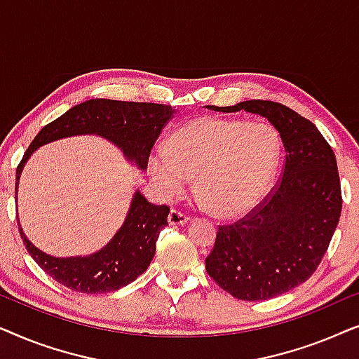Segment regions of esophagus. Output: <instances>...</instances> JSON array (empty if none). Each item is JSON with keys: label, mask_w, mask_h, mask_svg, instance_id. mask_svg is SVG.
Returning a JSON list of instances; mask_svg holds the SVG:
<instances>
[{"label": "esophagus", "mask_w": 359, "mask_h": 359, "mask_svg": "<svg viewBox=\"0 0 359 359\" xmlns=\"http://www.w3.org/2000/svg\"><path fill=\"white\" fill-rule=\"evenodd\" d=\"M188 215H184L181 210L178 209H171L170 214H168V222L170 225H183L188 222Z\"/></svg>", "instance_id": "1"}]
</instances>
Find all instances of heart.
<instances>
[{"instance_id": "heart-1", "label": "heart", "mask_w": 359, "mask_h": 359, "mask_svg": "<svg viewBox=\"0 0 359 359\" xmlns=\"http://www.w3.org/2000/svg\"><path fill=\"white\" fill-rule=\"evenodd\" d=\"M279 154V137L269 124L203 116L176 127L163 151L149 156L147 170L165 199L178 198L194 178L196 194L210 212L233 219L262 203Z\"/></svg>"}]
</instances>
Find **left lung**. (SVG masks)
<instances>
[{
    "label": "left lung",
    "mask_w": 359,
    "mask_h": 359,
    "mask_svg": "<svg viewBox=\"0 0 359 359\" xmlns=\"http://www.w3.org/2000/svg\"><path fill=\"white\" fill-rule=\"evenodd\" d=\"M214 111L266 119L284 147L283 176L266 198L230 225H219L205 271L242 301H266L316 273L341 214L332 147L311 121L274 101L252 100Z\"/></svg>",
    "instance_id": "obj_1"
}]
</instances>
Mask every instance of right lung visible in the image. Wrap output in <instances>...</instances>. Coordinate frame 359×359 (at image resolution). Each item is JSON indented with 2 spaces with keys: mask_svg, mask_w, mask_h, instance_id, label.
Masks as SVG:
<instances>
[{
  "mask_svg": "<svg viewBox=\"0 0 359 359\" xmlns=\"http://www.w3.org/2000/svg\"><path fill=\"white\" fill-rule=\"evenodd\" d=\"M175 109L155 102L90 100L73 106L36 135L16 168V194L21 171L34 151L48 142L72 135L96 134L119 147L127 160L147 170L151 147ZM18 198V196H16ZM168 205H155L135 191L129 214L114 237L90 257L55 258L34 247L21 225L27 252L57 283L83 294L112 292L135 281L150 266L160 230L168 225ZM19 224V222H18Z\"/></svg>",
  "mask_w": 359,
  "mask_h": 359,
  "instance_id": "1",
  "label": "right lung"
}]
</instances>
